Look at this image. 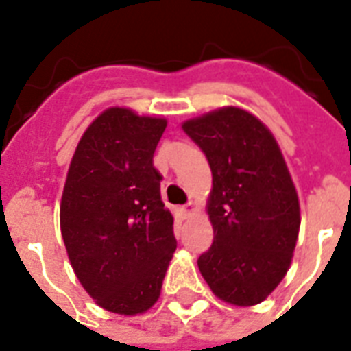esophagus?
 I'll use <instances>...</instances> for the list:
<instances>
[{"mask_svg":"<svg viewBox=\"0 0 351 351\" xmlns=\"http://www.w3.org/2000/svg\"><path fill=\"white\" fill-rule=\"evenodd\" d=\"M198 211V206L195 202H189V204H186V206H184V208H182V213H184V217H186V219H189V217H193V215L197 213Z\"/></svg>","mask_w":351,"mask_h":351,"instance_id":"obj_1","label":"esophagus"}]
</instances>
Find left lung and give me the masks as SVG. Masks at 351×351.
I'll list each match as a JSON object with an SVG mask.
<instances>
[{"instance_id": "obj_1", "label": "left lung", "mask_w": 351, "mask_h": 351, "mask_svg": "<svg viewBox=\"0 0 351 351\" xmlns=\"http://www.w3.org/2000/svg\"><path fill=\"white\" fill-rule=\"evenodd\" d=\"M213 175L208 215L213 244L198 269L219 299L258 304L277 288L293 256L299 197L275 138L239 107L184 121Z\"/></svg>"}]
</instances>
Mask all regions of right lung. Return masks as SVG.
<instances>
[{
	"label": "right lung",
	"instance_id": "right-lung-1",
	"mask_svg": "<svg viewBox=\"0 0 351 351\" xmlns=\"http://www.w3.org/2000/svg\"><path fill=\"white\" fill-rule=\"evenodd\" d=\"M165 125L123 107L104 111L80 140L63 187L69 261L96 304L120 315L143 313L158 300L176 250L153 165Z\"/></svg>",
	"mask_w": 351,
	"mask_h": 351
}]
</instances>
